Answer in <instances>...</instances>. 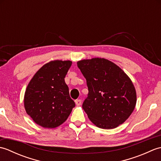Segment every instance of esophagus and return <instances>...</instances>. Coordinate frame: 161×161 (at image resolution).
Wrapping results in <instances>:
<instances>
[{
	"label": "esophagus",
	"instance_id": "1",
	"mask_svg": "<svg viewBox=\"0 0 161 161\" xmlns=\"http://www.w3.org/2000/svg\"><path fill=\"white\" fill-rule=\"evenodd\" d=\"M75 104H76L77 106H80L81 104V100H75Z\"/></svg>",
	"mask_w": 161,
	"mask_h": 161
}]
</instances>
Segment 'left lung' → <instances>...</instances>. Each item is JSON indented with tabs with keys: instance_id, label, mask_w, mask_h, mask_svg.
Instances as JSON below:
<instances>
[{
	"instance_id": "obj_1",
	"label": "left lung",
	"mask_w": 161,
	"mask_h": 161,
	"mask_svg": "<svg viewBox=\"0 0 161 161\" xmlns=\"http://www.w3.org/2000/svg\"><path fill=\"white\" fill-rule=\"evenodd\" d=\"M77 64L86 80L88 94L82 108L90 120L104 129L124 123L136 104V91L131 79L104 58L80 60Z\"/></svg>"
}]
</instances>
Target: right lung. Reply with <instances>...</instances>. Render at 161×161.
<instances>
[{
	"label": "right lung",
	"instance_id": "right-lung-1",
	"mask_svg": "<svg viewBox=\"0 0 161 161\" xmlns=\"http://www.w3.org/2000/svg\"><path fill=\"white\" fill-rule=\"evenodd\" d=\"M71 61L54 60L44 64L26 88L24 107L36 124L55 128L66 120L75 107L64 78Z\"/></svg>",
	"mask_w": 161,
	"mask_h": 161
}]
</instances>
